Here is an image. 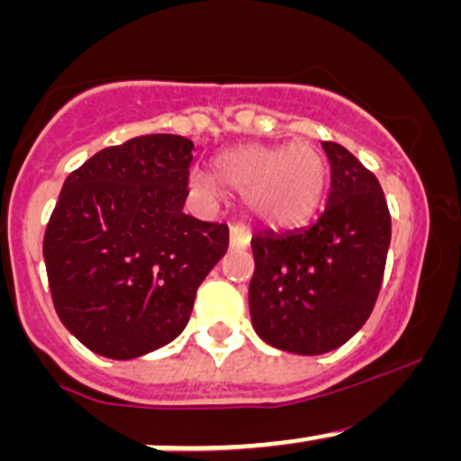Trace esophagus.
<instances>
[{"mask_svg":"<svg viewBox=\"0 0 461 461\" xmlns=\"http://www.w3.org/2000/svg\"><path fill=\"white\" fill-rule=\"evenodd\" d=\"M230 245L231 248H248L249 245L248 230H243V227H239V225L230 227Z\"/></svg>","mask_w":461,"mask_h":461,"instance_id":"34e87169","label":"esophagus"}]
</instances>
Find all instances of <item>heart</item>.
Masks as SVG:
<instances>
[{"label":"heart","instance_id":"b5f03b06","mask_svg":"<svg viewBox=\"0 0 461 461\" xmlns=\"http://www.w3.org/2000/svg\"><path fill=\"white\" fill-rule=\"evenodd\" d=\"M216 176L225 187L243 194L245 209L254 221L292 227L308 221L319 207L328 165L310 142L287 147L243 144L218 156ZM218 180L203 169L189 171V187L203 203L216 201Z\"/></svg>","mask_w":461,"mask_h":461}]
</instances>
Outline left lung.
<instances>
[{
  "instance_id": "1",
  "label": "left lung",
  "mask_w": 461,
  "mask_h": 461,
  "mask_svg": "<svg viewBox=\"0 0 461 461\" xmlns=\"http://www.w3.org/2000/svg\"><path fill=\"white\" fill-rule=\"evenodd\" d=\"M330 160L323 213L308 227L252 239L249 314L257 334L292 355H323L355 337L379 296L390 213L379 180L346 147Z\"/></svg>"
}]
</instances>
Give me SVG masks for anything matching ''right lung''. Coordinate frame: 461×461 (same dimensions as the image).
I'll return each mask as SVG.
<instances>
[{"mask_svg":"<svg viewBox=\"0 0 461 461\" xmlns=\"http://www.w3.org/2000/svg\"><path fill=\"white\" fill-rule=\"evenodd\" d=\"M194 142L131 138L64 183L44 236L58 317L88 350L136 359L174 341L230 230L183 212Z\"/></svg>","mask_w":461,"mask_h":461,"instance_id":"add662e5","label":"right lung"}]
</instances>
